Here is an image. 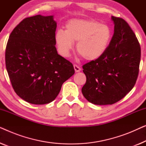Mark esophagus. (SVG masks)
Segmentation results:
<instances>
[{"label": "esophagus", "instance_id": "esophagus-1", "mask_svg": "<svg viewBox=\"0 0 146 146\" xmlns=\"http://www.w3.org/2000/svg\"><path fill=\"white\" fill-rule=\"evenodd\" d=\"M74 68L75 72H80L81 70V68H80V66H78L76 65V64L74 65Z\"/></svg>", "mask_w": 146, "mask_h": 146}]
</instances>
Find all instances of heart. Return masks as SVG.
<instances>
[{
	"label": "heart",
	"mask_w": 146,
	"mask_h": 146,
	"mask_svg": "<svg viewBox=\"0 0 146 146\" xmlns=\"http://www.w3.org/2000/svg\"><path fill=\"white\" fill-rule=\"evenodd\" d=\"M112 38L109 26L94 20L75 19L65 26V31L59 30L54 40L58 53L68 57L76 42L77 52L86 60L92 61L102 56Z\"/></svg>",
	"instance_id": "1"
}]
</instances>
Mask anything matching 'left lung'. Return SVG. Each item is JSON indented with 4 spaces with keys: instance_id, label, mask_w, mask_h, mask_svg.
<instances>
[{
    "instance_id": "left-lung-1",
    "label": "left lung",
    "mask_w": 146,
    "mask_h": 146,
    "mask_svg": "<svg viewBox=\"0 0 146 146\" xmlns=\"http://www.w3.org/2000/svg\"><path fill=\"white\" fill-rule=\"evenodd\" d=\"M114 33L106 52L82 66L86 82L82 92L96 105L116 103L134 86L139 74L141 48L128 24L111 17Z\"/></svg>"
}]
</instances>
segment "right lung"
Returning <instances> with one entry per match:
<instances>
[{
    "instance_id": "add662e5",
    "label": "right lung",
    "mask_w": 146,
    "mask_h": 146,
    "mask_svg": "<svg viewBox=\"0 0 146 146\" xmlns=\"http://www.w3.org/2000/svg\"><path fill=\"white\" fill-rule=\"evenodd\" d=\"M56 26L53 16L26 18L8 40L5 63L12 86L20 98L33 104L52 102L75 72L72 64L57 52Z\"/></svg>"
}]
</instances>
